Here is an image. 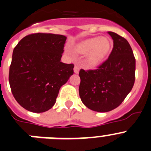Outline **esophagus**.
<instances>
[{
	"label": "esophagus",
	"instance_id": "esophagus-1",
	"mask_svg": "<svg viewBox=\"0 0 151 151\" xmlns=\"http://www.w3.org/2000/svg\"><path fill=\"white\" fill-rule=\"evenodd\" d=\"M79 67H78V66H77V65H76L75 66V67H74V73H76V74H78V73H79Z\"/></svg>",
	"mask_w": 151,
	"mask_h": 151
}]
</instances>
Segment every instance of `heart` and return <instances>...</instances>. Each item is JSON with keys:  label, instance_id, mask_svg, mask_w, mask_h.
<instances>
[{"label": "heart", "instance_id": "heart-1", "mask_svg": "<svg viewBox=\"0 0 151 151\" xmlns=\"http://www.w3.org/2000/svg\"><path fill=\"white\" fill-rule=\"evenodd\" d=\"M113 41L107 37L96 36L84 40L78 43L75 51L81 54H86L84 62L88 67H96L100 65L111 52ZM69 53V50H67Z\"/></svg>", "mask_w": 151, "mask_h": 151}]
</instances>
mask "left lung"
Returning <instances> with one entry per match:
<instances>
[{
  "mask_svg": "<svg viewBox=\"0 0 151 151\" xmlns=\"http://www.w3.org/2000/svg\"><path fill=\"white\" fill-rule=\"evenodd\" d=\"M113 48L107 61L95 70L81 69L79 96L83 104L93 111L105 113L122 104L135 81L136 60L127 40L108 32Z\"/></svg>",
  "mask_w": 151,
  "mask_h": 151,
  "instance_id": "left-lung-1",
  "label": "left lung"
}]
</instances>
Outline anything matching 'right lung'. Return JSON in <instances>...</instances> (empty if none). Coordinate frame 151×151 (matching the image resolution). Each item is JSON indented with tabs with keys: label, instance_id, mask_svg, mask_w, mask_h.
Segmentation results:
<instances>
[{
	"label": "right lung",
	"instance_id": "right-lung-1",
	"mask_svg": "<svg viewBox=\"0 0 151 151\" xmlns=\"http://www.w3.org/2000/svg\"><path fill=\"white\" fill-rule=\"evenodd\" d=\"M66 40L62 35L31 34L14 49L9 82L14 98L26 110L51 109L61 86L73 74L74 64L61 61Z\"/></svg>",
	"mask_w": 151,
	"mask_h": 151
}]
</instances>
